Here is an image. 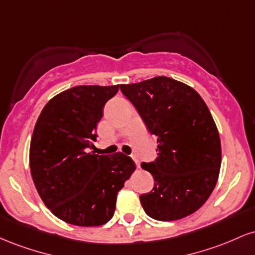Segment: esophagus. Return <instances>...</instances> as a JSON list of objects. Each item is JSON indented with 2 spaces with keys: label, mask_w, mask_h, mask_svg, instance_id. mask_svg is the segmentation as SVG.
<instances>
[{
  "label": "esophagus",
  "mask_w": 255,
  "mask_h": 255,
  "mask_svg": "<svg viewBox=\"0 0 255 255\" xmlns=\"http://www.w3.org/2000/svg\"><path fill=\"white\" fill-rule=\"evenodd\" d=\"M131 159L134 160V163H135V165H136V168H140V160H139V158H137L135 154H131Z\"/></svg>",
  "instance_id": "1"
}]
</instances>
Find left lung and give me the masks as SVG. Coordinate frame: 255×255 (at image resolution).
<instances>
[{"instance_id":"obj_1","label":"left lung","mask_w":255,"mask_h":255,"mask_svg":"<svg viewBox=\"0 0 255 255\" xmlns=\"http://www.w3.org/2000/svg\"><path fill=\"white\" fill-rule=\"evenodd\" d=\"M146 128L157 136V158L141 163L154 178L140 195L146 215L176 221L205 204L217 183L221 139L209 108L195 90L168 77L120 85Z\"/></svg>"}]
</instances>
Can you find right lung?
I'll return each instance as SVG.
<instances>
[{
	"mask_svg": "<svg viewBox=\"0 0 255 255\" xmlns=\"http://www.w3.org/2000/svg\"><path fill=\"white\" fill-rule=\"evenodd\" d=\"M116 86L81 85L58 93L43 108L30 145L38 194L57 218L97 227L113 218L120 189L135 170L130 157L96 154V128Z\"/></svg>",
	"mask_w": 255,
	"mask_h": 255,
	"instance_id": "right-lung-1",
	"label": "right lung"
}]
</instances>
